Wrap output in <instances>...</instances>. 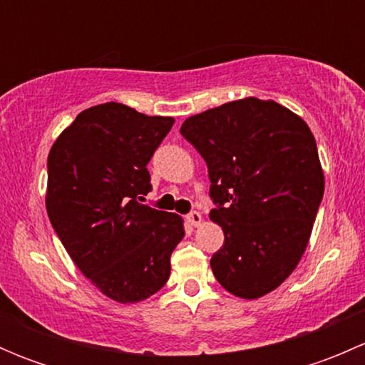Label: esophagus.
<instances>
[{
    "label": "esophagus",
    "mask_w": 365,
    "mask_h": 365,
    "mask_svg": "<svg viewBox=\"0 0 365 365\" xmlns=\"http://www.w3.org/2000/svg\"><path fill=\"white\" fill-rule=\"evenodd\" d=\"M185 219H187V222L190 224V226H200V224H201V213L194 210V212L187 213Z\"/></svg>",
    "instance_id": "esophagus-1"
}]
</instances>
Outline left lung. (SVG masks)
Wrapping results in <instances>:
<instances>
[{
  "instance_id": "1",
  "label": "left lung",
  "mask_w": 365,
  "mask_h": 365,
  "mask_svg": "<svg viewBox=\"0 0 365 365\" xmlns=\"http://www.w3.org/2000/svg\"><path fill=\"white\" fill-rule=\"evenodd\" d=\"M180 132L206 162L210 217L224 231L213 275L240 298L267 295L295 270L323 200L311 128L277 102L251 97L194 114Z\"/></svg>"
}]
</instances>
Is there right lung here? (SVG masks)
<instances>
[{
    "label": "right lung",
    "mask_w": 365,
    "mask_h": 365,
    "mask_svg": "<svg viewBox=\"0 0 365 365\" xmlns=\"http://www.w3.org/2000/svg\"><path fill=\"white\" fill-rule=\"evenodd\" d=\"M175 120L108 102L73 120L47 157V215L81 272L134 304L157 293L183 238L182 219L143 205L148 162Z\"/></svg>",
    "instance_id": "1"
}]
</instances>
